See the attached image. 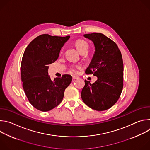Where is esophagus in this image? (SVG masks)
Wrapping results in <instances>:
<instances>
[{"instance_id": "34e87169", "label": "esophagus", "mask_w": 150, "mask_h": 150, "mask_svg": "<svg viewBox=\"0 0 150 150\" xmlns=\"http://www.w3.org/2000/svg\"><path fill=\"white\" fill-rule=\"evenodd\" d=\"M78 78H79V77L77 76H72V79H73L74 80L76 79H78Z\"/></svg>"}]
</instances>
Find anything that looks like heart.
I'll use <instances>...</instances> for the list:
<instances>
[{
    "label": "heart",
    "instance_id": "obj_1",
    "mask_svg": "<svg viewBox=\"0 0 150 150\" xmlns=\"http://www.w3.org/2000/svg\"><path fill=\"white\" fill-rule=\"evenodd\" d=\"M75 45L76 48L77 49V50L81 54L85 53V52H87L88 50V48H89L88 44L83 40H81V39L78 40L75 42ZM71 70L73 73L75 74L77 72V70H76V68H75V67L71 68Z\"/></svg>",
    "mask_w": 150,
    "mask_h": 150
}]
</instances>
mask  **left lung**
Listing matches in <instances>:
<instances>
[{
    "label": "left lung",
    "instance_id": "left-lung-1",
    "mask_svg": "<svg viewBox=\"0 0 150 150\" xmlns=\"http://www.w3.org/2000/svg\"><path fill=\"white\" fill-rule=\"evenodd\" d=\"M94 43L95 52L87 74H93L97 80L93 84L85 80L81 92L84 103L97 111H104L118 100L123 88V64L121 52L110 38L98 33L84 34Z\"/></svg>",
    "mask_w": 150,
    "mask_h": 150
}]
</instances>
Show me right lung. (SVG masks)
<instances>
[{
  "instance_id": "1",
  "label": "right lung",
  "mask_w": 150,
  "mask_h": 150,
  "mask_svg": "<svg viewBox=\"0 0 150 150\" xmlns=\"http://www.w3.org/2000/svg\"><path fill=\"white\" fill-rule=\"evenodd\" d=\"M69 38L42 34L25 50L21 65L23 87L30 103L40 111L47 112L57 106L72 82L69 75L52 80L48 74V65L57 59L61 48Z\"/></svg>"
}]
</instances>
